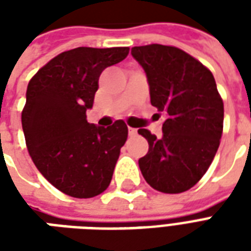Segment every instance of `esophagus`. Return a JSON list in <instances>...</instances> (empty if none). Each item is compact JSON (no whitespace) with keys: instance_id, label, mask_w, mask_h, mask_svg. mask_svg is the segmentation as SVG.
<instances>
[{"instance_id":"obj_1","label":"esophagus","mask_w":251,"mask_h":251,"mask_svg":"<svg viewBox=\"0 0 251 251\" xmlns=\"http://www.w3.org/2000/svg\"><path fill=\"white\" fill-rule=\"evenodd\" d=\"M127 131H129V136L130 137L137 136V129H134V127H129V129H127Z\"/></svg>"}]
</instances>
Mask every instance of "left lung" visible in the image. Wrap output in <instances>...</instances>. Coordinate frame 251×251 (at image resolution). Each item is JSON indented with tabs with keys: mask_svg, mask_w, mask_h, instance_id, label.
I'll list each match as a JSON object with an SVG mask.
<instances>
[{
	"mask_svg": "<svg viewBox=\"0 0 251 251\" xmlns=\"http://www.w3.org/2000/svg\"><path fill=\"white\" fill-rule=\"evenodd\" d=\"M131 56L147 74L151 103L165 117L161 137L138 129L149 144L138 160L141 174L160 192H184L203 177L219 148L223 100L214 75L176 47H133Z\"/></svg>",
	"mask_w": 251,
	"mask_h": 251,
	"instance_id": "8db88e82",
	"label": "left lung"
}]
</instances>
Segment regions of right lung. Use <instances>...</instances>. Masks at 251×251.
I'll return each mask as SVG.
<instances>
[{"label": "right lung", "instance_id": "right-lung-1", "mask_svg": "<svg viewBox=\"0 0 251 251\" xmlns=\"http://www.w3.org/2000/svg\"><path fill=\"white\" fill-rule=\"evenodd\" d=\"M127 53V47H79L53 57L28 84L21 114L28 152L40 174L72 198H94L111 181L127 126L88 124L86 111L102 71Z\"/></svg>", "mask_w": 251, "mask_h": 251}]
</instances>
